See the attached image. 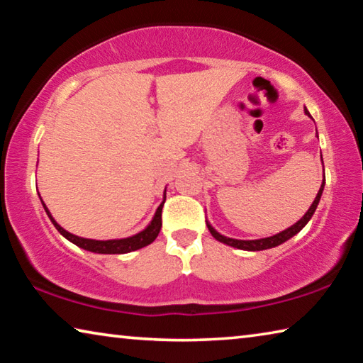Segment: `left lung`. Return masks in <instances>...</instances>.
<instances>
[{
	"mask_svg": "<svg viewBox=\"0 0 363 363\" xmlns=\"http://www.w3.org/2000/svg\"><path fill=\"white\" fill-rule=\"evenodd\" d=\"M304 112H306V115H309V116H311V113L307 112V110H304ZM317 138H318V136H317ZM322 164H323V158H322ZM323 187H325V176H323V182H322V186H320V189H318V192H317L315 200L312 201L311 208H309V210L306 211L304 216L301 218V219L298 220V223H294L291 227H288V229L281 230V232H279V233H275V235H272V237L257 238V240H237V238H229V237L223 235V233H219V232H218L216 229H214V227H213V225L206 220L208 230L211 232V235H213L214 238H216L218 242H220V243H225V245H229V247L238 248V250H245V251H261V250H269V248L279 247V245L285 243L286 240H290L291 237H294V235H296L298 232L303 230V227H304L307 223H309L312 216H314V213H315V210H317L318 201H320V196H322V192H323Z\"/></svg>",
	"mask_w": 363,
	"mask_h": 363,
	"instance_id": "1",
	"label": "left lung"
}]
</instances>
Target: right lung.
<instances>
[{
  "label": "right lung",
  "mask_w": 363,
  "mask_h": 363,
  "mask_svg": "<svg viewBox=\"0 0 363 363\" xmlns=\"http://www.w3.org/2000/svg\"><path fill=\"white\" fill-rule=\"evenodd\" d=\"M40 200H41V196H40ZM164 200H167V190H164V194H163V201L157 208V211H155V214H153L152 220L144 230H140L139 233H136V235H131L126 238H113V240H93V238H83V237L73 235V233L67 232L64 227H60L56 223V219L51 216V213H49L48 206L45 205V201L41 200V203H43V208H45V211L49 216V219H51V223L54 224V227H56V229L60 232V235H64L67 240L72 242L73 245H77V247L83 248L86 251H93V253H99V255H125V253H131V251H136V250L147 247V245H150L158 237L160 229H162V210H163Z\"/></svg>",
  "instance_id": "obj_1"
}]
</instances>
